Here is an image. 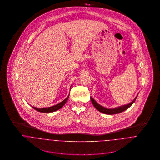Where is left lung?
<instances>
[{"instance_id": "left-lung-1", "label": "left lung", "mask_w": 160, "mask_h": 160, "mask_svg": "<svg viewBox=\"0 0 160 160\" xmlns=\"http://www.w3.org/2000/svg\"><path fill=\"white\" fill-rule=\"evenodd\" d=\"M137 97V95L136 97V98L133 100V101L131 102V103H128L127 105H122V106L116 107L114 108H105V107L99 105L98 103H97L96 102V101L91 97V100L92 103L93 105L100 112H102L103 113L107 114H114L120 113L125 111L128 108H129L134 103V102L136 101Z\"/></svg>"}]
</instances>
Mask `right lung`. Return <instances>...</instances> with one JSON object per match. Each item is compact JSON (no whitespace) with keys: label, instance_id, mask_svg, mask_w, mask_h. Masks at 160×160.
Wrapping results in <instances>:
<instances>
[{"label":"right lung","instance_id":"1","mask_svg":"<svg viewBox=\"0 0 160 160\" xmlns=\"http://www.w3.org/2000/svg\"><path fill=\"white\" fill-rule=\"evenodd\" d=\"M70 89H71V88H70ZM69 96V95H68V96L65 100H63L62 102H61L58 104L52 106V107H46V108H38L36 107H32L34 109H35L36 110H37L38 112H41V113H51V112H55V111L60 109L62 107H63V105L67 102V100L68 99Z\"/></svg>","mask_w":160,"mask_h":160}]
</instances>
